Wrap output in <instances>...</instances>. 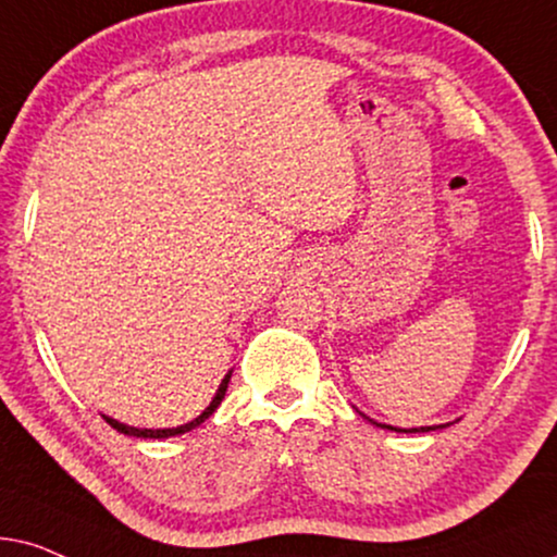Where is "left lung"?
Returning a JSON list of instances; mask_svg holds the SVG:
<instances>
[{
	"label": "left lung",
	"mask_w": 557,
	"mask_h": 557,
	"mask_svg": "<svg viewBox=\"0 0 557 557\" xmlns=\"http://www.w3.org/2000/svg\"><path fill=\"white\" fill-rule=\"evenodd\" d=\"M376 425H380V422H376ZM380 428H389V425H380ZM389 430H397V428H389ZM420 430H422V433H425V430H435V428H420ZM420 430L418 428H414V430H403V433H420Z\"/></svg>",
	"instance_id": "left-lung-1"
}]
</instances>
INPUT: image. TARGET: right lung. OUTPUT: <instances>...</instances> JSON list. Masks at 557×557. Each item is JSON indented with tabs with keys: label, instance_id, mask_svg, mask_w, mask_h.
Returning <instances> with one entry per match:
<instances>
[{
	"label": "right lung",
	"instance_id": "right-lung-1",
	"mask_svg": "<svg viewBox=\"0 0 557 557\" xmlns=\"http://www.w3.org/2000/svg\"><path fill=\"white\" fill-rule=\"evenodd\" d=\"M228 380H232V374H226V376H224V382H221V387H219V392H216V397H213V403H211L209 407H206V410H203L201 414H198L196 420L185 422V425H181V428L147 430V428H129V425H122V422H116V420H111V418H103V420H107L109 425L114 428V430H119V433H124V435H135V438H170V435H181V433H188V430L198 428V425H201L203 420H209V418H211L213 410H216V407L221 405V399H224V395H226Z\"/></svg>",
	"mask_w": 557,
	"mask_h": 557
}]
</instances>
